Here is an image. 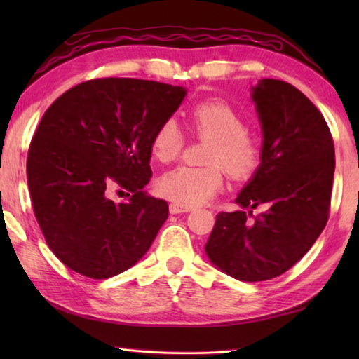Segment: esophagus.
<instances>
[{
    "mask_svg": "<svg viewBox=\"0 0 359 359\" xmlns=\"http://www.w3.org/2000/svg\"><path fill=\"white\" fill-rule=\"evenodd\" d=\"M191 208H188V205H182V204H169V212L171 214H184V212H190Z\"/></svg>",
    "mask_w": 359,
    "mask_h": 359,
    "instance_id": "1",
    "label": "esophagus"
}]
</instances>
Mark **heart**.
Instances as JSON below:
<instances>
[{"instance_id":"1","label":"heart","mask_w":359,"mask_h":359,"mask_svg":"<svg viewBox=\"0 0 359 359\" xmlns=\"http://www.w3.org/2000/svg\"><path fill=\"white\" fill-rule=\"evenodd\" d=\"M194 135L208 139L204 163L208 166H179L160 175L156 191L175 204L194 205L208 203L223 187V169L231 177L244 179L255 172L261 160V142L245 128L242 115L224 101L198 102L190 112ZM185 136L177 121L168 118L151 137V155L160 163H171L180 155Z\"/></svg>"}]
</instances>
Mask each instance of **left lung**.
<instances>
[{"instance_id": "8db88e82", "label": "left lung", "mask_w": 359, "mask_h": 359, "mask_svg": "<svg viewBox=\"0 0 359 359\" xmlns=\"http://www.w3.org/2000/svg\"><path fill=\"white\" fill-rule=\"evenodd\" d=\"M252 98L263 128L261 165L236 198L241 210L217 215L204 248L228 276L263 282L293 267L325 229L336 156L325 117L293 85L261 79Z\"/></svg>"}]
</instances>
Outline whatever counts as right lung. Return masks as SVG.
I'll return each mask as SVG.
<instances>
[{"mask_svg": "<svg viewBox=\"0 0 359 359\" xmlns=\"http://www.w3.org/2000/svg\"><path fill=\"white\" fill-rule=\"evenodd\" d=\"M185 95L155 81L92 79L46 111L29 144L28 188L48 248L77 274L114 277L147 253L169 212L144 190L151 137ZM111 187L132 198L114 203Z\"/></svg>", "mask_w": 359, "mask_h": 359, "instance_id": "add662e5", "label": "right lung"}]
</instances>
